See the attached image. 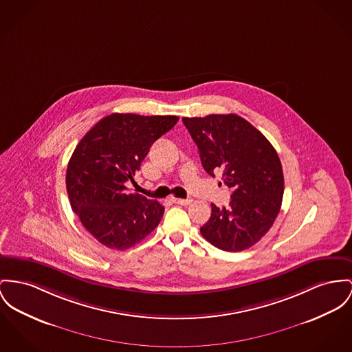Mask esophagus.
I'll use <instances>...</instances> for the list:
<instances>
[{
    "label": "esophagus",
    "instance_id": "1",
    "mask_svg": "<svg viewBox=\"0 0 352 352\" xmlns=\"http://www.w3.org/2000/svg\"><path fill=\"white\" fill-rule=\"evenodd\" d=\"M172 201L173 203H176V204H179V206H184V207H187V206H189L190 203H192V200L190 199H172Z\"/></svg>",
    "mask_w": 352,
    "mask_h": 352
}]
</instances>
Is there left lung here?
Wrapping results in <instances>:
<instances>
[{"instance_id":"obj_1","label":"left lung","mask_w":352,"mask_h":352,"mask_svg":"<svg viewBox=\"0 0 352 352\" xmlns=\"http://www.w3.org/2000/svg\"><path fill=\"white\" fill-rule=\"evenodd\" d=\"M183 122L206 172L211 176L223 172L226 186L232 189L230 207L211 204V217L200 232L227 252L252 247L280 211L284 176L275 148L252 124L234 113L183 118Z\"/></svg>"}]
</instances>
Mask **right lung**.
Returning <instances> with one entry per match:
<instances>
[{"label":"right lung","mask_w":352,"mask_h":352,"mask_svg":"<svg viewBox=\"0 0 352 352\" xmlns=\"http://www.w3.org/2000/svg\"><path fill=\"white\" fill-rule=\"evenodd\" d=\"M177 121V116L112 113L77 144L67 168V190L72 210L102 245L131 248L159 226L164 207L126 193L125 183L133 180L152 144Z\"/></svg>","instance_id":"1"}]
</instances>
